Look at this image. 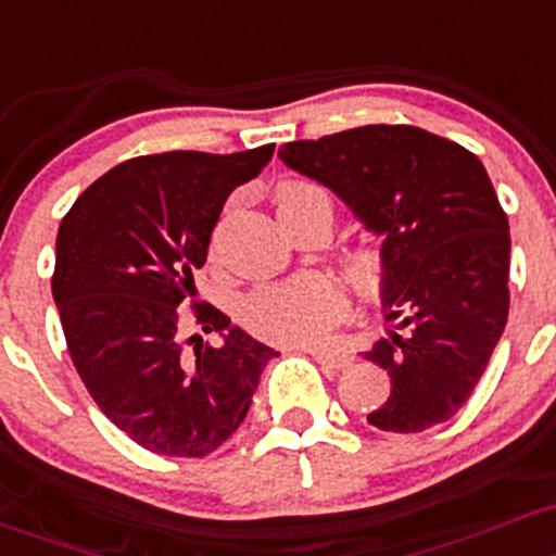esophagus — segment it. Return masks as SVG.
I'll use <instances>...</instances> for the list:
<instances>
[{
    "mask_svg": "<svg viewBox=\"0 0 556 556\" xmlns=\"http://www.w3.org/2000/svg\"><path fill=\"white\" fill-rule=\"evenodd\" d=\"M307 355H313V361H318L320 366L326 368H344L350 366L352 357L348 352H339V350H328V348H302Z\"/></svg>",
    "mask_w": 556,
    "mask_h": 556,
    "instance_id": "esophagus-1",
    "label": "esophagus"
}]
</instances>
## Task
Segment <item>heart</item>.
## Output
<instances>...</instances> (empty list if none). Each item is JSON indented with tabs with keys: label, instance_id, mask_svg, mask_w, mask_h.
Instances as JSON below:
<instances>
[{
	"label": "heart",
	"instance_id": "obj_1",
	"mask_svg": "<svg viewBox=\"0 0 556 556\" xmlns=\"http://www.w3.org/2000/svg\"><path fill=\"white\" fill-rule=\"evenodd\" d=\"M280 223L324 214L331 219V195L315 182H286L276 190ZM348 267L357 283H371L379 276L381 260L374 249L355 247ZM348 315V296L320 273H304L283 283L256 289L247 302V324L270 342H309Z\"/></svg>",
	"mask_w": 556,
	"mask_h": 556
}]
</instances>
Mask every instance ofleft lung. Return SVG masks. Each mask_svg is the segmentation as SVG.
I'll list each match as a JSON object with an SVG mask.
<instances>
[{"mask_svg":"<svg viewBox=\"0 0 556 556\" xmlns=\"http://www.w3.org/2000/svg\"><path fill=\"white\" fill-rule=\"evenodd\" d=\"M278 156L381 236L390 328L366 357L390 374L392 392L368 424L408 434L456 416L509 315V219L485 166L408 124L294 140Z\"/></svg>","mask_w":556,"mask_h":556,"instance_id":"8db88e82","label":"left lung"}]
</instances>
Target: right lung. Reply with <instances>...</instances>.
Masks as SVG:
<instances>
[{
  "label": "right lung",
  "instance_id": "add662e5",
  "mask_svg": "<svg viewBox=\"0 0 556 556\" xmlns=\"http://www.w3.org/2000/svg\"><path fill=\"white\" fill-rule=\"evenodd\" d=\"M273 151L129 159L89 185L58 230L52 296L71 361L98 408L159 456L201 458L223 445L278 355L195 300L193 283L225 201Z\"/></svg>",
  "mask_w": 556,
  "mask_h": 556
}]
</instances>
